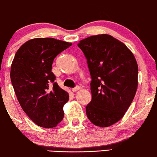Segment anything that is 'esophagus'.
Returning <instances> with one entry per match:
<instances>
[{"mask_svg": "<svg viewBox=\"0 0 157 157\" xmlns=\"http://www.w3.org/2000/svg\"><path fill=\"white\" fill-rule=\"evenodd\" d=\"M81 89V87H80V86H76V87H74V88H72V91L73 92H75V91H77V90H80Z\"/></svg>", "mask_w": 157, "mask_h": 157, "instance_id": "obj_1", "label": "esophagus"}]
</instances>
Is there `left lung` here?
Segmentation results:
<instances>
[{
    "instance_id": "obj_1",
    "label": "left lung",
    "mask_w": 157,
    "mask_h": 157,
    "mask_svg": "<svg viewBox=\"0 0 157 157\" xmlns=\"http://www.w3.org/2000/svg\"><path fill=\"white\" fill-rule=\"evenodd\" d=\"M91 76L92 99L86 106L90 122L108 127L124 117L138 87L137 62L127 46L109 34L79 41Z\"/></svg>"
}]
</instances>
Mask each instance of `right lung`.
I'll use <instances>...</instances> for the list:
<instances>
[{"label":"right lung","mask_w":157,"mask_h":157,"mask_svg":"<svg viewBox=\"0 0 157 157\" xmlns=\"http://www.w3.org/2000/svg\"><path fill=\"white\" fill-rule=\"evenodd\" d=\"M72 43L54 38H34L21 45L11 65L10 78L20 105L36 125L55 127L64 116L69 94L55 82V57Z\"/></svg>","instance_id":"1"}]
</instances>
